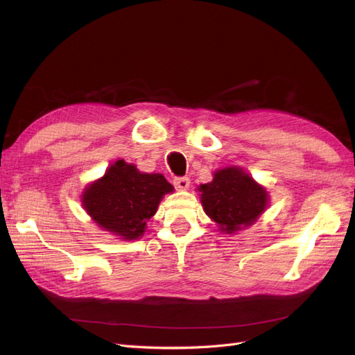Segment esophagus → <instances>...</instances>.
Masks as SVG:
<instances>
[{
	"label": "esophagus",
	"instance_id": "esophagus-1",
	"mask_svg": "<svg viewBox=\"0 0 355 355\" xmlns=\"http://www.w3.org/2000/svg\"><path fill=\"white\" fill-rule=\"evenodd\" d=\"M189 184L191 180L189 178L184 176V178H175L173 179V185L178 188V189H188L189 188Z\"/></svg>",
	"mask_w": 355,
	"mask_h": 355
}]
</instances>
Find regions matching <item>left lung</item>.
<instances>
[{
	"label": "left lung",
	"instance_id": "obj_1",
	"mask_svg": "<svg viewBox=\"0 0 355 355\" xmlns=\"http://www.w3.org/2000/svg\"><path fill=\"white\" fill-rule=\"evenodd\" d=\"M198 191L204 211L227 234L249 227L268 204L266 191L239 167L216 171L210 184L200 185Z\"/></svg>",
	"mask_w": 355,
	"mask_h": 355
}]
</instances>
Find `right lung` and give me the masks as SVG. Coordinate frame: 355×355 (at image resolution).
<instances>
[{
  "label": "right lung",
  "instance_id": "obj_1",
  "mask_svg": "<svg viewBox=\"0 0 355 355\" xmlns=\"http://www.w3.org/2000/svg\"><path fill=\"white\" fill-rule=\"evenodd\" d=\"M171 191L164 176L141 173L133 164L118 159L85 189L83 204L99 227L123 240H135L145 232L161 197Z\"/></svg>",
  "mask_w": 355,
  "mask_h": 355
}]
</instances>
